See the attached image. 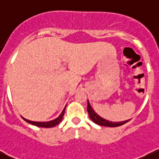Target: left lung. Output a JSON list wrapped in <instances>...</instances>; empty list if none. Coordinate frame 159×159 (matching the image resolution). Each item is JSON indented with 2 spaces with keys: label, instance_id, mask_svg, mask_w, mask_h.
<instances>
[{
  "label": "left lung",
  "instance_id": "obj_1",
  "mask_svg": "<svg viewBox=\"0 0 159 159\" xmlns=\"http://www.w3.org/2000/svg\"><path fill=\"white\" fill-rule=\"evenodd\" d=\"M87 111H88L89 116H90V119L93 121L94 123L98 124L99 126H108V127H116V126H122L123 124L126 123L127 122H129L130 119H128L126 121H122V122H111V121H108L107 119H103L101 118V116H98L96 112L94 111V110L92 108V107L90 106V102L89 101H87Z\"/></svg>",
  "mask_w": 159,
  "mask_h": 159
}]
</instances>
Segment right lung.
Instances as JSON below:
<instances>
[{"label":"right lung","mask_w":159,"mask_h":159,"mask_svg":"<svg viewBox=\"0 0 159 159\" xmlns=\"http://www.w3.org/2000/svg\"><path fill=\"white\" fill-rule=\"evenodd\" d=\"M66 105L58 118H56V119H54V120L48 121V122H33V121L28 120V119H25V118L23 117H22V119H23L25 122H29V123L30 124H33V125H34V126H40V127H44V128L54 127V126H55L56 125H58V124H59L60 122H61V120H62L63 119V116H64L65 111H66Z\"/></svg>","instance_id":"right-lung-1"}]
</instances>
